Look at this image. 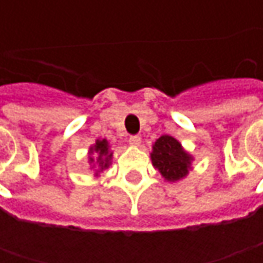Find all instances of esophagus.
<instances>
[{
  "mask_svg": "<svg viewBox=\"0 0 263 263\" xmlns=\"http://www.w3.org/2000/svg\"><path fill=\"white\" fill-rule=\"evenodd\" d=\"M128 143H130V146L139 147L140 146V143H142V139L139 136H132L128 139Z\"/></svg>",
  "mask_w": 263,
  "mask_h": 263,
  "instance_id": "1",
  "label": "esophagus"
}]
</instances>
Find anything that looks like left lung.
Masks as SVG:
<instances>
[{"label": "left lung", "mask_w": 263, "mask_h": 263, "mask_svg": "<svg viewBox=\"0 0 263 263\" xmlns=\"http://www.w3.org/2000/svg\"><path fill=\"white\" fill-rule=\"evenodd\" d=\"M152 165L165 181L176 183L186 178L192 170L195 158L189 154L176 137L162 135L152 145Z\"/></svg>", "instance_id": "1"}]
</instances>
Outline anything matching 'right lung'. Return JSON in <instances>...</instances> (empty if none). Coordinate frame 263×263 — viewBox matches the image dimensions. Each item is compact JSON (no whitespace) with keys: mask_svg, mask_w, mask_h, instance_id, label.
Here are the masks:
<instances>
[{"mask_svg":"<svg viewBox=\"0 0 263 263\" xmlns=\"http://www.w3.org/2000/svg\"><path fill=\"white\" fill-rule=\"evenodd\" d=\"M112 155L111 145L106 139H96L95 143L89 146L87 151V162L90 170H93V176L99 177L101 173H104L106 168L112 164Z\"/></svg>","mask_w":263,"mask_h":263,"instance_id":"obj_1","label":"right lung"}]
</instances>
